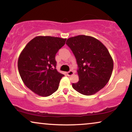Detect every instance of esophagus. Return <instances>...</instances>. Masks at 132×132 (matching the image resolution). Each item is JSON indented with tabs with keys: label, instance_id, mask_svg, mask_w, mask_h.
Listing matches in <instances>:
<instances>
[{
	"label": "esophagus",
	"instance_id": "1",
	"mask_svg": "<svg viewBox=\"0 0 132 132\" xmlns=\"http://www.w3.org/2000/svg\"><path fill=\"white\" fill-rule=\"evenodd\" d=\"M73 73H74V72L72 71V70H70V71L67 72V75H68V76H71L73 75Z\"/></svg>",
	"mask_w": 132,
	"mask_h": 132
}]
</instances>
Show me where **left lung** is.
<instances>
[{
	"label": "left lung",
	"mask_w": 132,
	"mask_h": 132,
	"mask_svg": "<svg viewBox=\"0 0 132 132\" xmlns=\"http://www.w3.org/2000/svg\"><path fill=\"white\" fill-rule=\"evenodd\" d=\"M66 44L78 67L79 81L72 87L84 95L95 94L105 86L112 75L114 63L108 50L97 39L85 35L69 38Z\"/></svg>",
	"instance_id": "8db88e82"
}]
</instances>
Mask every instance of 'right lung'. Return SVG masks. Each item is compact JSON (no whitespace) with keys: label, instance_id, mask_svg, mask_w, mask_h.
<instances>
[{"label":"right lung","instance_id":"1","mask_svg":"<svg viewBox=\"0 0 132 132\" xmlns=\"http://www.w3.org/2000/svg\"><path fill=\"white\" fill-rule=\"evenodd\" d=\"M66 39L36 36L26 45L18 60V69L24 84L36 94L46 97L59 88L64 75L56 68L55 57Z\"/></svg>","mask_w":132,"mask_h":132}]
</instances>
